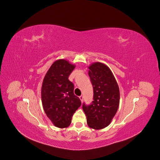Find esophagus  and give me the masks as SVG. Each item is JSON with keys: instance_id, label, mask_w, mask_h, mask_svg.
<instances>
[{"instance_id": "34e87169", "label": "esophagus", "mask_w": 160, "mask_h": 160, "mask_svg": "<svg viewBox=\"0 0 160 160\" xmlns=\"http://www.w3.org/2000/svg\"><path fill=\"white\" fill-rule=\"evenodd\" d=\"M83 98H84V96H83V95H81V96L79 97V99H81V102H83Z\"/></svg>"}]
</instances>
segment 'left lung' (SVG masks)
Listing matches in <instances>:
<instances>
[{
  "label": "left lung",
  "instance_id": "obj_1",
  "mask_svg": "<svg viewBox=\"0 0 160 160\" xmlns=\"http://www.w3.org/2000/svg\"><path fill=\"white\" fill-rule=\"evenodd\" d=\"M89 76L93 88V101L83 104L89 128L101 129L108 126L117 113L119 103V89L109 67L95 62L89 67Z\"/></svg>",
  "mask_w": 160,
  "mask_h": 160
}]
</instances>
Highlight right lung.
Segmentation results:
<instances>
[{
    "mask_svg": "<svg viewBox=\"0 0 160 160\" xmlns=\"http://www.w3.org/2000/svg\"><path fill=\"white\" fill-rule=\"evenodd\" d=\"M75 66L64 59L52 63L43 79L41 89L42 107L48 118L56 127L67 128L72 116L81 102L74 94V85L69 76Z\"/></svg>",
    "mask_w": 160,
    "mask_h": 160,
    "instance_id": "right-lung-1",
    "label": "right lung"
}]
</instances>
